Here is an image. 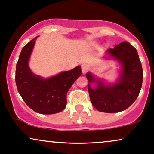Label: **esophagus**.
I'll return each mask as SVG.
<instances>
[{
    "instance_id": "1",
    "label": "esophagus",
    "mask_w": 154,
    "mask_h": 154,
    "mask_svg": "<svg viewBox=\"0 0 154 154\" xmlns=\"http://www.w3.org/2000/svg\"><path fill=\"white\" fill-rule=\"evenodd\" d=\"M81 68H82V72L83 74L87 73L88 70H89V67H88V65L85 64V63H83V64L81 65Z\"/></svg>"
}]
</instances>
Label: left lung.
<instances>
[{
    "label": "left lung",
    "instance_id": "8db88e82",
    "mask_svg": "<svg viewBox=\"0 0 154 154\" xmlns=\"http://www.w3.org/2000/svg\"><path fill=\"white\" fill-rule=\"evenodd\" d=\"M106 52L119 61L122 66L121 77L117 83L105 85L91 74L86 77L89 82L98 83L95 89L88 85L91 101L95 109L106 113L124 111L137 99L142 88L143 68L137 50L128 42L118 44Z\"/></svg>",
    "mask_w": 154,
    "mask_h": 154
}]
</instances>
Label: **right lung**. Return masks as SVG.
Masks as SVG:
<instances>
[{
  "instance_id": "obj_1",
  "label": "right lung",
  "mask_w": 154,
  "mask_h": 154,
  "mask_svg": "<svg viewBox=\"0 0 154 154\" xmlns=\"http://www.w3.org/2000/svg\"><path fill=\"white\" fill-rule=\"evenodd\" d=\"M36 38L21 51L16 69V84L22 99L33 111L43 114H56L66 108L67 92L82 74L81 66L48 79L35 75L29 69L28 61Z\"/></svg>"
}]
</instances>
